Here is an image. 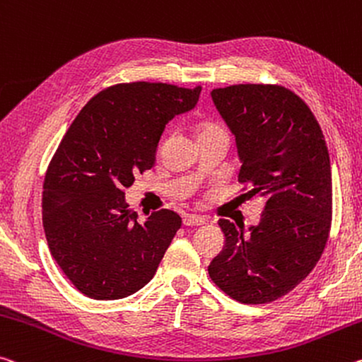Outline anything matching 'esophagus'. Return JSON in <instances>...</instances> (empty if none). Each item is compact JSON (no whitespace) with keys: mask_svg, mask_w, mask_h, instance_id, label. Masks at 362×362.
Returning <instances> with one entry per match:
<instances>
[{"mask_svg":"<svg viewBox=\"0 0 362 362\" xmlns=\"http://www.w3.org/2000/svg\"><path fill=\"white\" fill-rule=\"evenodd\" d=\"M206 219L202 216H197V214H188L183 217V226L185 227H198V226H204Z\"/></svg>","mask_w":362,"mask_h":362,"instance_id":"34e87169","label":"esophagus"}]
</instances>
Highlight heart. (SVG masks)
<instances>
[{
	"instance_id": "1",
	"label": "heart",
	"mask_w": 362,
	"mask_h": 362,
	"mask_svg": "<svg viewBox=\"0 0 362 362\" xmlns=\"http://www.w3.org/2000/svg\"><path fill=\"white\" fill-rule=\"evenodd\" d=\"M214 130H221L219 125L211 124V122H204V124L199 125V136L204 135V134H209V132H214Z\"/></svg>"
}]
</instances>
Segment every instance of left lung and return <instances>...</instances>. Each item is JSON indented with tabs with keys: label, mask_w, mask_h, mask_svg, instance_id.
<instances>
[{
	"label": "left lung",
	"mask_w": 362,
	"mask_h": 362,
	"mask_svg": "<svg viewBox=\"0 0 362 362\" xmlns=\"http://www.w3.org/2000/svg\"><path fill=\"white\" fill-rule=\"evenodd\" d=\"M237 140L246 198L261 197L259 226L219 219L226 245L208 272L223 293L264 305L300 285L322 256L332 227V170L325 139L309 106L272 83L211 91Z\"/></svg>",
	"instance_id": "8db88e82"
}]
</instances>
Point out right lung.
Listing matches in <instances>:
<instances>
[{"instance_id":"1","label":"right lung","mask_w":362,"mask_h":362,"mask_svg":"<svg viewBox=\"0 0 362 362\" xmlns=\"http://www.w3.org/2000/svg\"><path fill=\"white\" fill-rule=\"evenodd\" d=\"M199 93V85H111L66 132L45 174L42 216L49 253L80 293L119 300L156 274L182 217L159 209L140 223L125 188L153 168L165 124L194 107Z\"/></svg>"}]
</instances>
